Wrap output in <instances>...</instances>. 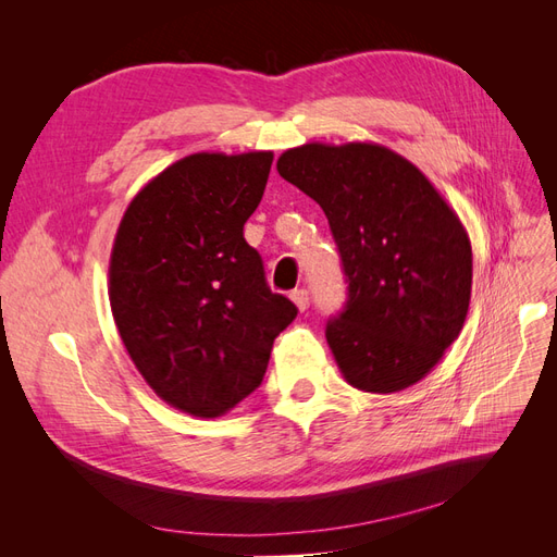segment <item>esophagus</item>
Returning <instances> with one entry per match:
<instances>
[{"label": "esophagus", "mask_w": 557, "mask_h": 557, "mask_svg": "<svg viewBox=\"0 0 557 557\" xmlns=\"http://www.w3.org/2000/svg\"><path fill=\"white\" fill-rule=\"evenodd\" d=\"M290 299L295 301V307H297L299 311H307V309H309V293H307L305 288L293 290V293H290Z\"/></svg>", "instance_id": "1"}]
</instances>
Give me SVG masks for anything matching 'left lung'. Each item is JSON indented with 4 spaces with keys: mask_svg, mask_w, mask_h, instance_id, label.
Segmentation results:
<instances>
[{
    "mask_svg": "<svg viewBox=\"0 0 557 557\" xmlns=\"http://www.w3.org/2000/svg\"><path fill=\"white\" fill-rule=\"evenodd\" d=\"M276 170L318 201L339 248L348 299L325 336L344 379L376 395L425 379L469 309L471 244L458 213L379 144H305Z\"/></svg>",
    "mask_w": 557,
    "mask_h": 557,
    "instance_id": "8db88e82",
    "label": "left lung"
}]
</instances>
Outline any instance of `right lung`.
I'll list each match as a JSON object with an SVG mask.
<instances>
[{"instance_id": "right-lung-1", "label": "right lung", "mask_w": 557, "mask_h": 557, "mask_svg": "<svg viewBox=\"0 0 557 557\" xmlns=\"http://www.w3.org/2000/svg\"><path fill=\"white\" fill-rule=\"evenodd\" d=\"M272 150L195 153L129 201L109 262L115 327L134 367L170 407L218 418L262 383L297 307L269 290L244 239Z\"/></svg>"}]
</instances>
